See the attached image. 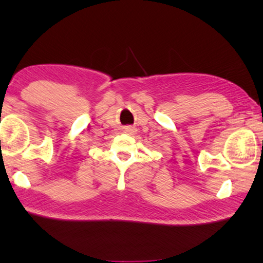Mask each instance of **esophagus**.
Segmentation results:
<instances>
[{"label": "esophagus", "instance_id": "obj_1", "mask_svg": "<svg viewBox=\"0 0 263 263\" xmlns=\"http://www.w3.org/2000/svg\"><path fill=\"white\" fill-rule=\"evenodd\" d=\"M125 131H126V132H128V133H131V132H133V128H131V127H126V128H125Z\"/></svg>", "mask_w": 263, "mask_h": 263}]
</instances>
